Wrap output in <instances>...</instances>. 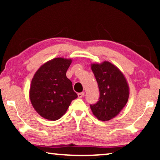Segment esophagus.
I'll return each mask as SVG.
<instances>
[{
  "label": "esophagus",
  "instance_id": "1",
  "mask_svg": "<svg viewBox=\"0 0 160 160\" xmlns=\"http://www.w3.org/2000/svg\"><path fill=\"white\" fill-rule=\"evenodd\" d=\"M84 95H85V92H80V93L78 94V96L79 98H82Z\"/></svg>",
  "mask_w": 160,
  "mask_h": 160
}]
</instances>
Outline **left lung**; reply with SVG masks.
I'll use <instances>...</instances> for the list:
<instances>
[{
  "instance_id": "1",
  "label": "left lung",
  "mask_w": 160,
  "mask_h": 160,
  "mask_svg": "<svg viewBox=\"0 0 160 160\" xmlns=\"http://www.w3.org/2000/svg\"><path fill=\"white\" fill-rule=\"evenodd\" d=\"M91 69L98 84L99 99L90 109L95 117L106 121L116 117L126 106L129 86L123 72L109 61L92 63Z\"/></svg>"
}]
</instances>
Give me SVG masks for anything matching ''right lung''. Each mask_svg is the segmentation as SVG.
<instances>
[{
    "label": "right lung",
    "instance_id": "add662e5",
    "mask_svg": "<svg viewBox=\"0 0 160 160\" xmlns=\"http://www.w3.org/2000/svg\"><path fill=\"white\" fill-rule=\"evenodd\" d=\"M71 63V58H53L40 66L34 73L29 88V99L42 117L58 120L78 97L72 82L66 77Z\"/></svg>",
    "mask_w": 160,
    "mask_h": 160
}]
</instances>
